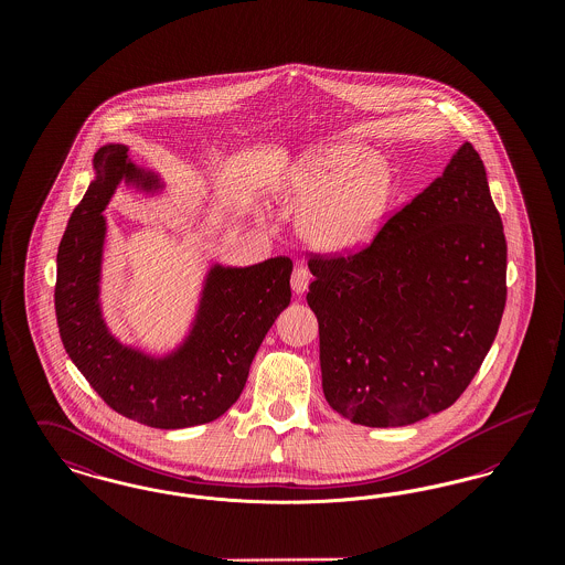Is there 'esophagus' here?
I'll return each mask as SVG.
<instances>
[{
	"label": "esophagus",
	"mask_w": 565,
	"mask_h": 565,
	"mask_svg": "<svg viewBox=\"0 0 565 565\" xmlns=\"http://www.w3.org/2000/svg\"><path fill=\"white\" fill-rule=\"evenodd\" d=\"M309 281H311V273L307 267H295L292 270V290L295 295H302L307 288H309Z\"/></svg>",
	"instance_id": "34e87169"
}]
</instances>
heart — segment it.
Wrapping results in <instances>:
<instances>
[{
	"instance_id": "obj_1",
	"label": "heart",
	"mask_w": 565,
	"mask_h": 565,
	"mask_svg": "<svg viewBox=\"0 0 565 565\" xmlns=\"http://www.w3.org/2000/svg\"><path fill=\"white\" fill-rule=\"evenodd\" d=\"M292 189L305 205L300 235L323 252H348L375 235L394 194V175L362 146L339 143L298 162Z\"/></svg>"
}]
</instances>
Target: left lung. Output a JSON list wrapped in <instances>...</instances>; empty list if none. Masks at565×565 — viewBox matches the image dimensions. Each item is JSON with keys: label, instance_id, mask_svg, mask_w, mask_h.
I'll use <instances>...</instances> for the list:
<instances>
[{"label": "left lung", "instance_id": "8db88e82", "mask_svg": "<svg viewBox=\"0 0 565 565\" xmlns=\"http://www.w3.org/2000/svg\"><path fill=\"white\" fill-rule=\"evenodd\" d=\"M323 396L351 424L398 428L456 403L507 305V239L484 164L463 143L371 245L311 256Z\"/></svg>", "mask_w": 565, "mask_h": 565}]
</instances>
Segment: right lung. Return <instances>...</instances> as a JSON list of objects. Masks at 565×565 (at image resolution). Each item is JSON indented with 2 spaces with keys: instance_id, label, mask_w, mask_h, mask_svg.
Segmentation results:
<instances>
[{
  "instance_id": "obj_1",
  "label": "right lung",
  "mask_w": 565,
  "mask_h": 565,
  "mask_svg": "<svg viewBox=\"0 0 565 565\" xmlns=\"http://www.w3.org/2000/svg\"><path fill=\"white\" fill-rule=\"evenodd\" d=\"M95 180L67 222L56 254L54 311L63 348L90 387L137 424L180 430L224 415L242 396L252 360L277 316L290 305L292 260L252 267L214 265L186 341L162 358L122 345L99 305L109 199L125 184L157 192V173L129 161V148L95 152Z\"/></svg>"
}]
</instances>
